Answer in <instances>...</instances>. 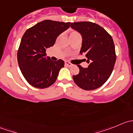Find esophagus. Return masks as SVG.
<instances>
[{
  "instance_id": "obj_1",
  "label": "esophagus",
  "mask_w": 133,
  "mask_h": 133,
  "mask_svg": "<svg viewBox=\"0 0 133 133\" xmlns=\"http://www.w3.org/2000/svg\"><path fill=\"white\" fill-rule=\"evenodd\" d=\"M65 65H66V66H68V67H70V66H72V65H73V64H72L70 62L65 61Z\"/></svg>"
}]
</instances>
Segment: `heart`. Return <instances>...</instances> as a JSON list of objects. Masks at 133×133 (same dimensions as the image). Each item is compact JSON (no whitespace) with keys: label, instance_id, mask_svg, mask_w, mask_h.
Returning a JSON list of instances; mask_svg holds the SVG:
<instances>
[{"label":"heart","instance_id":"heart-1","mask_svg":"<svg viewBox=\"0 0 133 133\" xmlns=\"http://www.w3.org/2000/svg\"><path fill=\"white\" fill-rule=\"evenodd\" d=\"M76 35H79V33H78L77 31H74L71 32V33H70V37H73V36Z\"/></svg>","mask_w":133,"mask_h":133}]
</instances>
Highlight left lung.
<instances>
[{"label": "left lung", "instance_id": "left-lung-1", "mask_svg": "<svg viewBox=\"0 0 133 133\" xmlns=\"http://www.w3.org/2000/svg\"><path fill=\"white\" fill-rule=\"evenodd\" d=\"M71 27L82 36L80 53L85 55L89 64L88 68L78 65L80 71L73 76L75 83L84 90L97 89L108 80L115 66L116 55L112 37L91 22H74Z\"/></svg>", "mask_w": 133, "mask_h": 133}]
</instances>
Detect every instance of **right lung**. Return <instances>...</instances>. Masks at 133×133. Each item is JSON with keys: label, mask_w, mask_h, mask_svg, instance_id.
I'll list each match as a JSON object with an SVG mask.
<instances>
[{"label": "right lung", "mask_w": 133, "mask_h": 133, "mask_svg": "<svg viewBox=\"0 0 133 133\" xmlns=\"http://www.w3.org/2000/svg\"><path fill=\"white\" fill-rule=\"evenodd\" d=\"M70 24L45 20L24 33L17 51V60L24 77L32 86L44 89L55 82L64 61L46 60L45 51L54 45L58 36L68 29Z\"/></svg>", "instance_id": "obj_1"}]
</instances>
